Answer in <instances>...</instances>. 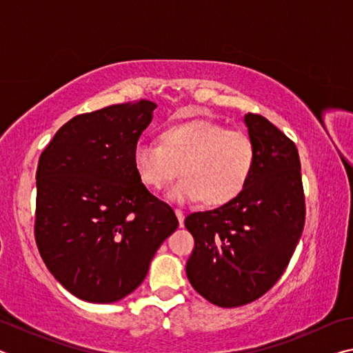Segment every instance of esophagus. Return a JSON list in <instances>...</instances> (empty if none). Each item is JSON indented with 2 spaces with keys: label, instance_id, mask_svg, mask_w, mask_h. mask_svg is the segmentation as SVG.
<instances>
[{
  "label": "esophagus",
  "instance_id": "obj_1",
  "mask_svg": "<svg viewBox=\"0 0 353 353\" xmlns=\"http://www.w3.org/2000/svg\"><path fill=\"white\" fill-rule=\"evenodd\" d=\"M174 213H176V216H177V219H179V225L183 227V212L181 210V208H176Z\"/></svg>",
  "mask_w": 353,
  "mask_h": 353
}]
</instances>
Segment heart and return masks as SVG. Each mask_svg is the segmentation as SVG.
<instances>
[{
    "instance_id": "obj_1",
    "label": "heart",
    "mask_w": 353,
    "mask_h": 353,
    "mask_svg": "<svg viewBox=\"0 0 353 353\" xmlns=\"http://www.w3.org/2000/svg\"><path fill=\"white\" fill-rule=\"evenodd\" d=\"M159 141L134 148V170L151 190L163 188L181 172L170 190V198L179 202L224 207L246 190L254 174L256 151L250 137L213 119L172 123L162 129Z\"/></svg>"
}]
</instances>
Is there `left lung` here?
<instances>
[{"label": "left lung", "instance_id": "left-lung-1", "mask_svg": "<svg viewBox=\"0 0 353 353\" xmlns=\"http://www.w3.org/2000/svg\"><path fill=\"white\" fill-rule=\"evenodd\" d=\"M256 151L254 174L235 201L190 213L187 261L193 288L218 307L246 305L282 277L305 224V196L294 141L259 113L244 115Z\"/></svg>", "mask_w": 353, "mask_h": 353}]
</instances>
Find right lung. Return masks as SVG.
<instances>
[{"mask_svg":"<svg viewBox=\"0 0 353 353\" xmlns=\"http://www.w3.org/2000/svg\"><path fill=\"white\" fill-rule=\"evenodd\" d=\"M154 109L140 99L76 115L39 159L35 243L52 276L82 301L110 303L132 292L179 225L132 163Z\"/></svg>","mask_w":353,"mask_h":353,"instance_id":"add662e5","label":"right lung"}]
</instances>
